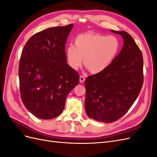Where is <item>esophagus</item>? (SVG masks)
Here are the masks:
<instances>
[{"instance_id":"esophagus-1","label":"esophagus","mask_w":157,"mask_h":157,"mask_svg":"<svg viewBox=\"0 0 157 157\" xmlns=\"http://www.w3.org/2000/svg\"><path fill=\"white\" fill-rule=\"evenodd\" d=\"M84 80H85L84 77H83V76H80V79H79L80 83H83V82H84Z\"/></svg>"}]
</instances>
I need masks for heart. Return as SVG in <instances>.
Segmentation results:
<instances>
[{
  "instance_id": "b5f03b06",
  "label": "heart",
  "mask_w": 157,
  "mask_h": 157,
  "mask_svg": "<svg viewBox=\"0 0 157 157\" xmlns=\"http://www.w3.org/2000/svg\"><path fill=\"white\" fill-rule=\"evenodd\" d=\"M121 44L117 37L86 32L75 37L74 46L65 50L67 64L73 70H77L84 64L90 73L103 72L117 58Z\"/></svg>"
}]
</instances>
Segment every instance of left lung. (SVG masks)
<instances>
[{
    "label": "left lung",
    "mask_w": 157,
    "mask_h": 157,
    "mask_svg": "<svg viewBox=\"0 0 157 157\" xmlns=\"http://www.w3.org/2000/svg\"><path fill=\"white\" fill-rule=\"evenodd\" d=\"M111 31L122 36L121 51L107 69L85 80L87 115L105 123L125 115L138 97L144 82L143 56L138 46L127 32Z\"/></svg>",
    "instance_id": "left-lung-1"
}]
</instances>
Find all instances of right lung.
<instances>
[{"label":"right lung","mask_w":157,"mask_h":157,"mask_svg":"<svg viewBox=\"0 0 157 157\" xmlns=\"http://www.w3.org/2000/svg\"><path fill=\"white\" fill-rule=\"evenodd\" d=\"M73 24L36 33L22 50L19 65L20 94L27 110L41 119L63 112L67 95L79 82L67 64L65 43Z\"/></svg>","instance_id":"obj_1"}]
</instances>
